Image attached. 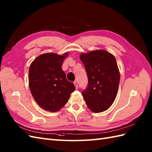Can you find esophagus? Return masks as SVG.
Instances as JSON below:
<instances>
[{
  "label": "esophagus",
  "instance_id": "1",
  "mask_svg": "<svg viewBox=\"0 0 152 152\" xmlns=\"http://www.w3.org/2000/svg\"><path fill=\"white\" fill-rule=\"evenodd\" d=\"M74 84H75V87H76V89H77V88H78V86H77V83L76 81H75V82H74Z\"/></svg>",
  "mask_w": 152,
  "mask_h": 152
}]
</instances>
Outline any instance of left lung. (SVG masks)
<instances>
[{"instance_id":"1","label":"left lung","mask_w":152,"mask_h":152,"mask_svg":"<svg viewBox=\"0 0 152 152\" xmlns=\"http://www.w3.org/2000/svg\"><path fill=\"white\" fill-rule=\"evenodd\" d=\"M86 68L88 86L82 91L84 100L91 111L100 113L113 103L118 93L120 72L115 56L104 50L80 55Z\"/></svg>"}]
</instances>
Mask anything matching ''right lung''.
<instances>
[{
    "instance_id": "right-lung-1",
    "label": "right lung",
    "mask_w": 152,
    "mask_h": 152,
    "mask_svg": "<svg viewBox=\"0 0 152 152\" xmlns=\"http://www.w3.org/2000/svg\"><path fill=\"white\" fill-rule=\"evenodd\" d=\"M69 55L46 53L35 59L29 69V87L34 100L46 111L56 112L67 103L75 86L61 69Z\"/></svg>"
}]
</instances>
